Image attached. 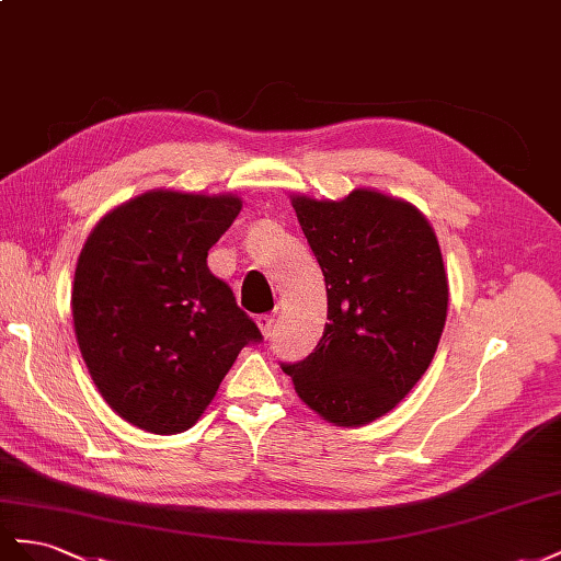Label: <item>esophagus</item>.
Wrapping results in <instances>:
<instances>
[{
    "instance_id": "34e87169",
    "label": "esophagus",
    "mask_w": 561,
    "mask_h": 561,
    "mask_svg": "<svg viewBox=\"0 0 561 561\" xmlns=\"http://www.w3.org/2000/svg\"><path fill=\"white\" fill-rule=\"evenodd\" d=\"M259 329L263 331V335L267 339V335L272 333V329H275V317H272V314H261L259 317Z\"/></svg>"
}]
</instances>
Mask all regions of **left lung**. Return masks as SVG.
<instances>
[{"mask_svg":"<svg viewBox=\"0 0 561 561\" xmlns=\"http://www.w3.org/2000/svg\"><path fill=\"white\" fill-rule=\"evenodd\" d=\"M291 206L324 272L329 324L282 369L324 421L359 427L402 402L435 357L449 308L442 249L411 202L371 187L335 202L291 195Z\"/></svg>","mask_w":561,"mask_h":561,"instance_id":"1","label":"left lung"}]
</instances>
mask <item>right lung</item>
I'll return each instance as SVG.
<instances>
[{
  "label": "right lung",
  "mask_w": 561,
  "mask_h": 561,
  "mask_svg": "<svg viewBox=\"0 0 561 561\" xmlns=\"http://www.w3.org/2000/svg\"><path fill=\"white\" fill-rule=\"evenodd\" d=\"M237 195L148 190L107 211L77 259L75 335L119 419L152 435L199 421L261 331L206 265Z\"/></svg>",
  "instance_id": "add662e5"
}]
</instances>
